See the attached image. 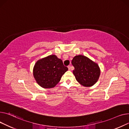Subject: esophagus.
<instances>
[{"label": "esophagus", "instance_id": "obj_1", "mask_svg": "<svg viewBox=\"0 0 129 129\" xmlns=\"http://www.w3.org/2000/svg\"><path fill=\"white\" fill-rule=\"evenodd\" d=\"M68 69H69V70H71V66H68Z\"/></svg>", "mask_w": 129, "mask_h": 129}]
</instances>
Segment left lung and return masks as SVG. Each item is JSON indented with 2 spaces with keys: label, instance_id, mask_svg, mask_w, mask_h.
<instances>
[{
  "label": "left lung",
  "instance_id": "left-lung-1",
  "mask_svg": "<svg viewBox=\"0 0 129 129\" xmlns=\"http://www.w3.org/2000/svg\"><path fill=\"white\" fill-rule=\"evenodd\" d=\"M73 73L77 81L84 87L94 85L99 79L101 70L98 64L88 57L79 55L72 60Z\"/></svg>",
  "mask_w": 129,
  "mask_h": 129
}]
</instances>
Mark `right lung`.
<instances>
[{"instance_id": "1", "label": "right lung", "mask_w": 129, "mask_h": 129, "mask_svg": "<svg viewBox=\"0 0 129 129\" xmlns=\"http://www.w3.org/2000/svg\"><path fill=\"white\" fill-rule=\"evenodd\" d=\"M68 70L62 60L51 55L37 60L33 70V77L37 83L44 88L54 87L64 73Z\"/></svg>"}]
</instances>
